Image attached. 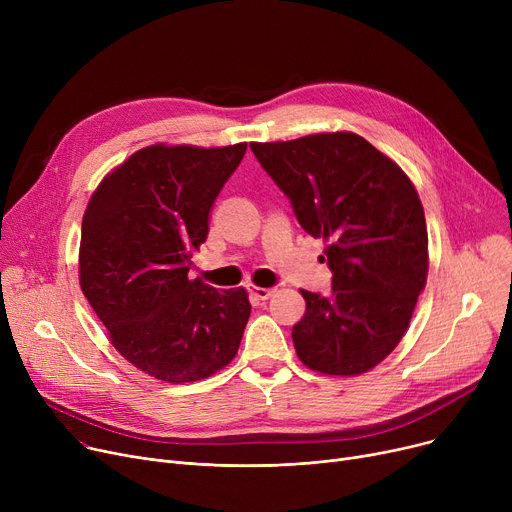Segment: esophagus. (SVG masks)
Masks as SVG:
<instances>
[{"instance_id":"34e87169","label":"esophagus","mask_w":512,"mask_h":512,"mask_svg":"<svg viewBox=\"0 0 512 512\" xmlns=\"http://www.w3.org/2000/svg\"><path fill=\"white\" fill-rule=\"evenodd\" d=\"M251 297L257 301H267L270 297H274V288H261V286H249Z\"/></svg>"}]
</instances>
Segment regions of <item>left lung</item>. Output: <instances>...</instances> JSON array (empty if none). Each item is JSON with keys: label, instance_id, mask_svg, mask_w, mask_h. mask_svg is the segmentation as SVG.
Wrapping results in <instances>:
<instances>
[{"label": "left lung", "instance_id": "obj_1", "mask_svg": "<svg viewBox=\"0 0 512 512\" xmlns=\"http://www.w3.org/2000/svg\"><path fill=\"white\" fill-rule=\"evenodd\" d=\"M251 149L303 230L324 238L334 274L326 297L301 290L307 311L292 328L299 359L340 378L373 369L407 334L427 280V226L415 184L348 130Z\"/></svg>", "mask_w": 512, "mask_h": 512}]
</instances>
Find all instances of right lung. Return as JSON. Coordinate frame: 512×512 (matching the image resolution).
<instances>
[{
    "instance_id": "right-lung-1",
    "label": "right lung",
    "mask_w": 512,
    "mask_h": 512,
    "mask_svg": "<svg viewBox=\"0 0 512 512\" xmlns=\"http://www.w3.org/2000/svg\"><path fill=\"white\" fill-rule=\"evenodd\" d=\"M245 151L247 143L143 147L105 174L85 209L80 288L116 351L155 380H205L238 353L247 290L211 288L188 270Z\"/></svg>"
}]
</instances>
